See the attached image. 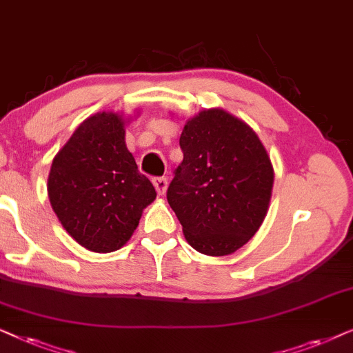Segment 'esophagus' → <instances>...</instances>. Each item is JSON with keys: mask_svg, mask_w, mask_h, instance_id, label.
<instances>
[{"mask_svg": "<svg viewBox=\"0 0 353 353\" xmlns=\"http://www.w3.org/2000/svg\"><path fill=\"white\" fill-rule=\"evenodd\" d=\"M153 185H154V189H157L159 195H164V194H166V190H168V179H166V177H154Z\"/></svg>", "mask_w": 353, "mask_h": 353, "instance_id": "1", "label": "esophagus"}]
</instances>
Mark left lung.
<instances>
[{
  "label": "left lung",
  "mask_w": 353,
  "mask_h": 353,
  "mask_svg": "<svg viewBox=\"0 0 353 353\" xmlns=\"http://www.w3.org/2000/svg\"><path fill=\"white\" fill-rule=\"evenodd\" d=\"M179 143L184 159L168 203L196 252L231 255L266 216L274 182L270 157L250 125L219 108L187 121Z\"/></svg>",
  "instance_id": "left-lung-1"
}]
</instances>
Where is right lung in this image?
I'll list each match as a JSON object with an SVG mask.
<instances>
[{
	"label": "right lung",
	"mask_w": 353,
	"mask_h": 353,
	"mask_svg": "<svg viewBox=\"0 0 353 353\" xmlns=\"http://www.w3.org/2000/svg\"><path fill=\"white\" fill-rule=\"evenodd\" d=\"M124 135L119 114L97 112L59 150L48 176L50 203L63 228L97 253L119 250L137 229L143 208L157 199Z\"/></svg>",
	"instance_id": "right-lung-1"
}]
</instances>
